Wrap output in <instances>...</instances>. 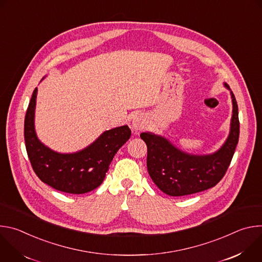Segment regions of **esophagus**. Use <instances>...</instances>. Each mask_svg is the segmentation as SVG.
I'll use <instances>...</instances> for the list:
<instances>
[{
    "instance_id": "esophagus-1",
    "label": "esophagus",
    "mask_w": 262,
    "mask_h": 262,
    "mask_svg": "<svg viewBox=\"0 0 262 262\" xmlns=\"http://www.w3.org/2000/svg\"><path fill=\"white\" fill-rule=\"evenodd\" d=\"M146 125H147V122L145 117L142 114H137L136 116H134L130 126L135 134H139L142 129L146 127Z\"/></svg>"
}]
</instances>
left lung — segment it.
Returning <instances> with one entry per match:
<instances>
[{
    "mask_svg": "<svg viewBox=\"0 0 262 262\" xmlns=\"http://www.w3.org/2000/svg\"><path fill=\"white\" fill-rule=\"evenodd\" d=\"M230 91L232 116L229 135L216 151L208 155L185 152L167 138L145 132L140 135L147 145V170L158 188L173 197L191 195L208 190L225 175L234 155L239 137L238 107Z\"/></svg>",
    "mask_w": 262,
    "mask_h": 262,
    "instance_id": "1",
    "label": "left lung"
}]
</instances>
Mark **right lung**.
Segmentation results:
<instances>
[{"label":"right lung","instance_id":"right-lung-1","mask_svg":"<svg viewBox=\"0 0 262 262\" xmlns=\"http://www.w3.org/2000/svg\"><path fill=\"white\" fill-rule=\"evenodd\" d=\"M37 91L36 88L32 94L25 118L26 149L34 172L42 182L60 192L85 194L93 191L102 183L119 148L130 138L129 127L122 125L105 130L76 152L55 151L38 139L35 130Z\"/></svg>","mask_w":262,"mask_h":262}]
</instances>
